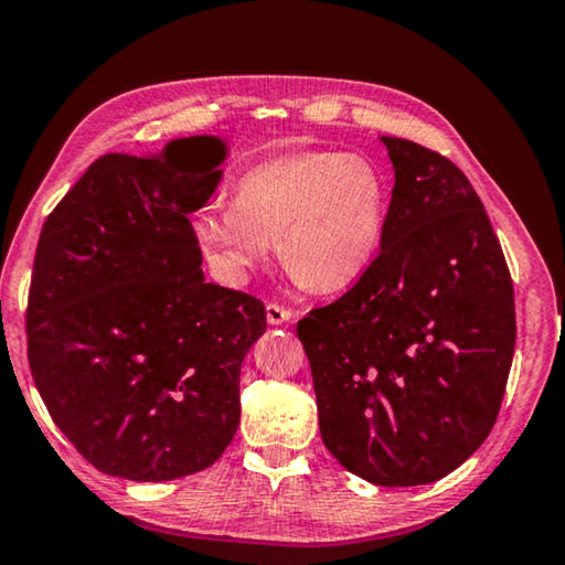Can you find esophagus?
I'll return each mask as SVG.
<instances>
[{"instance_id":"34e87169","label":"esophagus","mask_w":565,"mask_h":565,"mask_svg":"<svg viewBox=\"0 0 565 565\" xmlns=\"http://www.w3.org/2000/svg\"><path fill=\"white\" fill-rule=\"evenodd\" d=\"M265 315L270 324H282V322H290L295 318V312L290 308H282V305H277V302H267Z\"/></svg>"}]
</instances>
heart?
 <instances>
[{"mask_svg": "<svg viewBox=\"0 0 565 565\" xmlns=\"http://www.w3.org/2000/svg\"><path fill=\"white\" fill-rule=\"evenodd\" d=\"M387 213V181L367 158L298 151L245 171L233 201L203 205L191 231L227 285H243L277 241L280 263L295 280L315 292H334L372 265Z\"/></svg>", "mask_w": 565, "mask_h": 565, "instance_id": "1", "label": "heart"}]
</instances>
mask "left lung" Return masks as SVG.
<instances>
[{"label": "left lung", "instance_id": "obj_1", "mask_svg": "<svg viewBox=\"0 0 565 565\" xmlns=\"http://www.w3.org/2000/svg\"><path fill=\"white\" fill-rule=\"evenodd\" d=\"M394 188L380 253L298 322L324 447L377 487L447 477L497 424L516 344L513 282L469 178L382 136Z\"/></svg>", "mask_w": 565, "mask_h": 565}]
</instances>
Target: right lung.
<instances>
[{"label":"right lung","mask_w":565,"mask_h":565,"mask_svg":"<svg viewBox=\"0 0 565 565\" xmlns=\"http://www.w3.org/2000/svg\"><path fill=\"white\" fill-rule=\"evenodd\" d=\"M201 147L206 168L174 158ZM211 136L106 153L49 213L26 302L29 370L98 471L171 481L217 461L241 424V364L265 305L205 282L188 215L221 183Z\"/></svg>","instance_id":"add662e5"}]
</instances>
